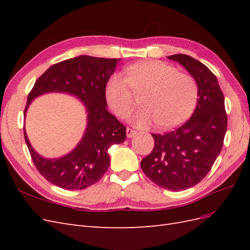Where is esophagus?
<instances>
[{"instance_id": "34e87169", "label": "esophagus", "mask_w": 250, "mask_h": 250, "mask_svg": "<svg viewBox=\"0 0 250 250\" xmlns=\"http://www.w3.org/2000/svg\"><path fill=\"white\" fill-rule=\"evenodd\" d=\"M135 134H137V131L131 129V128H127V129H126V135H127V138L130 139V138L134 137Z\"/></svg>"}]
</instances>
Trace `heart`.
<instances>
[{
	"mask_svg": "<svg viewBox=\"0 0 250 250\" xmlns=\"http://www.w3.org/2000/svg\"><path fill=\"white\" fill-rule=\"evenodd\" d=\"M124 72L125 77L113 74L105 86V99L118 117L125 118L133 107L130 88L134 93L144 90L142 107L130 118L134 126L144 128L155 122L158 128L169 129L191 115L198 93L191 76L160 60L134 63Z\"/></svg>",
	"mask_w": 250,
	"mask_h": 250,
	"instance_id": "obj_1",
	"label": "heart"
}]
</instances>
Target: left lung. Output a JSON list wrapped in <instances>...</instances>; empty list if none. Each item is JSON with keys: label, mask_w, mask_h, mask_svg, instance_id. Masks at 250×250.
<instances>
[{"label": "left lung", "mask_w": 250, "mask_h": 250, "mask_svg": "<svg viewBox=\"0 0 250 250\" xmlns=\"http://www.w3.org/2000/svg\"><path fill=\"white\" fill-rule=\"evenodd\" d=\"M191 74L198 88L192 117L175 130L152 134L154 148L141 162L146 176L161 188L179 192L206 177L223 146L228 116L224 96L215 75L195 58L168 56Z\"/></svg>", "instance_id": "8db88e82"}]
</instances>
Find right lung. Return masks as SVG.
<instances>
[{
    "label": "right lung",
    "mask_w": 250,
    "mask_h": 250,
    "mask_svg": "<svg viewBox=\"0 0 250 250\" xmlns=\"http://www.w3.org/2000/svg\"><path fill=\"white\" fill-rule=\"evenodd\" d=\"M120 60L81 55L53 64L35 81L28 95L25 118L35 98L48 93L75 96L87 113L81 141L70 153L58 158L37 153L24 128L25 141L35 167L51 184L70 191L83 190L96 184L109 167L110 146L125 141L126 127L108 112L105 99V86Z\"/></svg>",
    "instance_id": "add662e5"
}]
</instances>
